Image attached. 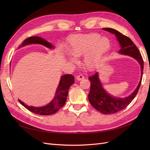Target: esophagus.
<instances>
[{
  "mask_svg": "<svg viewBox=\"0 0 150 150\" xmlns=\"http://www.w3.org/2000/svg\"><path fill=\"white\" fill-rule=\"evenodd\" d=\"M84 78V76H83V75H81V74H80V75H78V76H76V79L78 80V81H81V80H83Z\"/></svg>",
  "mask_w": 150,
  "mask_h": 150,
  "instance_id": "34e87169",
  "label": "esophagus"
}]
</instances>
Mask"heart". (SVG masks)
<instances>
[{
  "label": "heart",
  "mask_w": 150,
  "mask_h": 150,
  "mask_svg": "<svg viewBox=\"0 0 150 150\" xmlns=\"http://www.w3.org/2000/svg\"><path fill=\"white\" fill-rule=\"evenodd\" d=\"M69 51L66 54L71 62H76V58L84 56L83 64L89 70L95 69L103 60L110 51V39L98 33L72 35L68 39Z\"/></svg>",
  "instance_id": "1"
}]
</instances>
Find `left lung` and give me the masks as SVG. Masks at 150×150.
Here are the masks:
<instances>
[{
  "mask_svg": "<svg viewBox=\"0 0 150 150\" xmlns=\"http://www.w3.org/2000/svg\"><path fill=\"white\" fill-rule=\"evenodd\" d=\"M103 29L116 35L121 47L118 51L119 54L134 58L138 62L141 67V78L137 88L128 96L125 98L113 96L108 93L103 87L99 78L98 72H96L94 75L89 76V79L91 82L90 92L88 94L89 103L96 110L103 114L111 115L125 109L129 105L137 94L142 83L144 62L138 49L128 37L114 29L103 28Z\"/></svg>",
  "mask_w": 150,
  "mask_h": 150,
  "instance_id": "8db88e82",
  "label": "left lung"
}]
</instances>
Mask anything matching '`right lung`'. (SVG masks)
Returning <instances> with one entry per match:
<instances>
[{"label": "right lung", "mask_w": 150, "mask_h": 150, "mask_svg": "<svg viewBox=\"0 0 150 150\" xmlns=\"http://www.w3.org/2000/svg\"><path fill=\"white\" fill-rule=\"evenodd\" d=\"M33 44L42 45V46L50 49H54V46L52 45L51 43L47 41L46 39L40 37H38V36H33V37H30L24 40V42H22L19 48ZM74 83V77L72 75L65 74L61 76L59 84L56 89L55 96H54L52 100L46 104V106L41 107L29 106L22 102L19 99V101L22 105H23L28 110L35 113V114L40 115H52L58 111L64 105L67 97L68 91H69L70 86Z\"/></svg>", "instance_id": "add662e5"}]
</instances>
